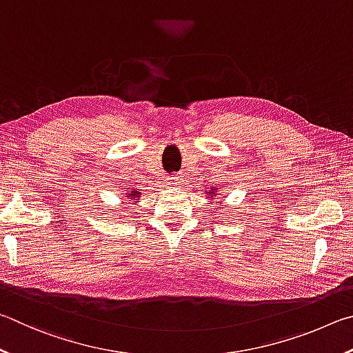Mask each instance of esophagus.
Returning a JSON list of instances; mask_svg holds the SVG:
<instances>
[{
    "mask_svg": "<svg viewBox=\"0 0 353 353\" xmlns=\"http://www.w3.org/2000/svg\"><path fill=\"white\" fill-rule=\"evenodd\" d=\"M180 181H181L180 176H170L169 178V184H170V186H173V188L180 186Z\"/></svg>",
    "mask_w": 353,
    "mask_h": 353,
    "instance_id": "34e87169",
    "label": "esophagus"
}]
</instances>
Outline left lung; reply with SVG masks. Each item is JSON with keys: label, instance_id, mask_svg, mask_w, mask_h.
I'll list each match as a JSON object with an SVG mask.
<instances>
[{"label": "left lung", "instance_id": "obj_1", "mask_svg": "<svg viewBox=\"0 0 353 353\" xmlns=\"http://www.w3.org/2000/svg\"><path fill=\"white\" fill-rule=\"evenodd\" d=\"M209 195H211V196H215V195H217V190H215V189H211V192H209ZM211 196H209V199H211Z\"/></svg>", "mask_w": 353, "mask_h": 353}]
</instances>
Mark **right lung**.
Returning a JSON list of instances; mask_svg holds the SVG:
<instances>
[{
    "mask_svg": "<svg viewBox=\"0 0 353 353\" xmlns=\"http://www.w3.org/2000/svg\"><path fill=\"white\" fill-rule=\"evenodd\" d=\"M125 196H127V201H132V200L138 201L141 194H139V192H133V190H128V192L125 194Z\"/></svg>",
    "mask_w": 353,
    "mask_h": 353,
    "instance_id": "add662e5",
    "label": "right lung"
}]
</instances>
